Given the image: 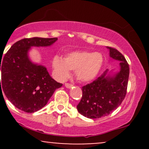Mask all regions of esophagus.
<instances>
[{"mask_svg":"<svg viewBox=\"0 0 149 149\" xmlns=\"http://www.w3.org/2000/svg\"><path fill=\"white\" fill-rule=\"evenodd\" d=\"M65 87L66 88H71L73 87V85L70 84V83H65Z\"/></svg>","mask_w":149,"mask_h":149,"instance_id":"esophagus-1","label":"esophagus"}]
</instances>
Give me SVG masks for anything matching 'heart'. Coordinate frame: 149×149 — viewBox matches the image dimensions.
I'll return each instance as SVG.
<instances>
[{"instance_id":"1","label":"heart","mask_w":149,"mask_h":149,"mask_svg":"<svg viewBox=\"0 0 149 149\" xmlns=\"http://www.w3.org/2000/svg\"><path fill=\"white\" fill-rule=\"evenodd\" d=\"M104 57L100 52L76 51L70 52L64 59L54 56L52 66L54 76L58 80L64 81L70 76V71H75L76 78L82 83H89L100 73Z\"/></svg>"}]
</instances>
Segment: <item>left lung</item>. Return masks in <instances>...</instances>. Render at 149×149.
Segmentation results:
<instances>
[{
    "label": "left lung",
    "instance_id": "1",
    "mask_svg": "<svg viewBox=\"0 0 149 149\" xmlns=\"http://www.w3.org/2000/svg\"><path fill=\"white\" fill-rule=\"evenodd\" d=\"M110 57L120 61V71L110 75L108 69L91 83L82 88L78 111L88 118H100L116 110L127 93L130 68L125 58L115 48L107 47Z\"/></svg>",
    "mask_w": 149,
    "mask_h": 149
}]
</instances>
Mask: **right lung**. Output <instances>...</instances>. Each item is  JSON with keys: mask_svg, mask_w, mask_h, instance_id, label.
<instances>
[{"mask_svg": "<svg viewBox=\"0 0 149 149\" xmlns=\"http://www.w3.org/2000/svg\"><path fill=\"white\" fill-rule=\"evenodd\" d=\"M57 38H24L12 45L0 59V92L15 107L33 113L47 104L56 89L62 86L49 76L45 66L34 64L28 52L31 47L52 45ZM3 94V92H2Z\"/></svg>", "mask_w": 149, "mask_h": 149, "instance_id": "add662e5", "label": "right lung"}]
</instances>
